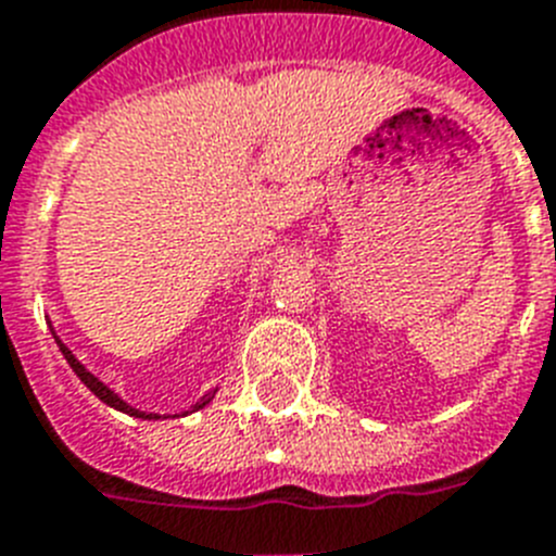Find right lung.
<instances>
[{
    "instance_id": "1",
    "label": "right lung",
    "mask_w": 556,
    "mask_h": 556,
    "mask_svg": "<svg viewBox=\"0 0 556 556\" xmlns=\"http://www.w3.org/2000/svg\"><path fill=\"white\" fill-rule=\"evenodd\" d=\"M52 336H55V330H52ZM55 344H58V350L64 352V358H66V364L72 366V371H75L77 378L84 380V383H86V389H89V392L94 394V397H100V400H103L105 405H111V408H117V412H123V414H131V417H139V419H159L156 414H144V412H139V408H131V405L125 403L123 397H117V394L111 392V389H109V386L103 383V380H98V378H94V375H91V371L86 369V366L80 364V361H77L75 355H72V350H70V346H66L64 341H61V338H58V336H55ZM215 392H218V389H212L210 394H204V397H201V400H198L195 405H192L190 412H198V408H204V405H210V403H212V397H215ZM190 412H187V414H190Z\"/></svg>"
}]
</instances>
